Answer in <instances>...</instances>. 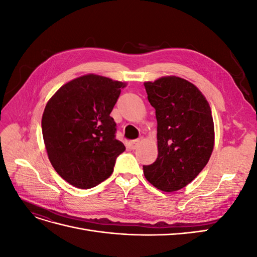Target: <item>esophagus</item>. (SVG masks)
<instances>
[{
    "label": "esophagus",
    "instance_id": "obj_1",
    "mask_svg": "<svg viewBox=\"0 0 257 257\" xmlns=\"http://www.w3.org/2000/svg\"><path fill=\"white\" fill-rule=\"evenodd\" d=\"M143 141H144V138H143V137H139L138 139H136V141L131 142V143H130L131 149H132V150H135V149H137V148H138L139 146H141V144L143 143Z\"/></svg>",
    "mask_w": 257,
    "mask_h": 257
}]
</instances>
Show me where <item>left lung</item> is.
<instances>
[{"label": "left lung", "mask_w": 257, "mask_h": 257, "mask_svg": "<svg viewBox=\"0 0 257 257\" xmlns=\"http://www.w3.org/2000/svg\"><path fill=\"white\" fill-rule=\"evenodd\" d=\"M158 121V159L144 166L148 181L164 192L181 190L211 157L214 125L211 109L195 85L168 76L145 82Z\"/></svg>", "instance_id": "8db88e82"}]
</instances>
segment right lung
<instances>
[{
    "label": "right lung",
    "mask_w": 257,
    "mask_h": 257,
    "mask_svg": "<svg viewBox=\"0 0 257 257\" xmlns=\"http://www.w3.org/2000/svg\"><path fill=\"white\" fill-rule=\"evenodd\" d=\"M124 87L107 77L84 75L62 85L45 107L42 131L49 161L76 188H94L109 178L125 150L115 139L110 116Z\"/></svg>",
    "instance_id": "right-lung-1"
}]
</instances>
